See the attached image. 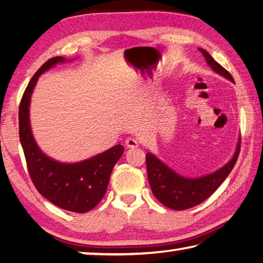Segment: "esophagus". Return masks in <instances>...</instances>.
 <instances>
[{
	"mask_svg": "<svg viewBox=\"0 0 263 263\" xmlns=\"http://www.w3.org/2000/svg\"><path fill=\"white\" fill-rule=\"evenodd\" d=\"M140 145V143H138L135 138H127L126 140V146L129 147V148H134V147H137Z\"/></svg>",
	"mask_w": 263,
	"mask_h": 263,
	"instance_id": "1",
	"label": "esophagus"
}]
</instances>
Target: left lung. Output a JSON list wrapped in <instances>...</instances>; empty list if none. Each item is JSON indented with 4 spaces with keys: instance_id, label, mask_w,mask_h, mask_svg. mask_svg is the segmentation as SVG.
Listing matches in <instances>:
<instances>
[{
    "instance_id": "8db88e82",
    "label": "left lung",
    "mask_w": 263,
    "mask_h": 263,
    "mask_svg": "<svg viewBox=\"0 0 263 263\" xmlns=\"http://www.w3.org/2000/svg\"><path fill=\"white\" fill-rule=\"evenodd\" d=\"M199 51L204 54L207 64L213 70L221 74L222 77L229 79L230 81L235 82L231 74L219 63L215 62L209 52L201 48ZM239 151L240 141L237 146L235 156L226 166L213 174L198 178H186L178 175L152 153H146L147 178L153 195L161 204L172 210L183 211L199 205L212 193H214L217 187L222 184V182L230 174L237 159H238Z\"/></svg>"
}]
</instances>
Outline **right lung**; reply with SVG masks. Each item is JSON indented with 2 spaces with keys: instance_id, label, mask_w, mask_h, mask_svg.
Here are the masks:
<instances>
[{
  "instance_id": "right-lung-1",
  "label": "right lung",
  "mask_w": 263,
  "mask_h": 263,
  "mask_svg": "<svg viewBox=\"0 0 263 263\" xmlns=\"http://www.w3.org/2000/svg\"><path fill=\"white\" fill-rule=\"evenodd\" d=\"M63 57L49 59L39 68L24 91L19 105V138L27 163L28 174L41 195L63 210L86 213L92 210L105 195L113 167L123 153L118 144L88 160L62 163L47 157L40 150L29 126V102L39 77Z\"/></svg>"
}]
</instances>
